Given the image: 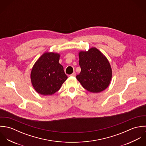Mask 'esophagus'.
Listing matches in <instances>:
<instances>
[{
	"label": "esophagus",
	"mask_w": 146,
	"mask_h": 146,
	"mask_svg": "<svg viewBox=\"0 0 146 146\" xmlns=\"http://www.w3.org/2000/svg\"><path fill=\"white\" fill-rule=\"evenodd\" d=\"M70 76H76V73H75V72H74L72 74H71L70 75Z\"/></svg>",
	"instance_id": "esophagus-1"
}]
</instances>
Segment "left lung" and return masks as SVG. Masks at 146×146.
Instances as JSON below:
<instances>
[{
	"instance_id": "left-lung-1",
	"label": "left lung",
	"mask_w": 146,
	"mask_h": 146,
	"mask_svg": "<svg viewBox=\"0 0 146 146\" xmlns=\"http://www.w3.org/2000/svg\"><path fill=\"white\" fill-rule=\"evenodd\" d=\"M80 73L76 79L84 88L92 93H100L109 85L112 69L107 58L96 48L79 53Z\"/></svg>"
}]
</instances>
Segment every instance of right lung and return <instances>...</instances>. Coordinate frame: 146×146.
Segmentation results:
<instances>
[{
	"mask_svg": "<svg viewBox=\"0 0 146 146\" xmlns=\"http://www.w3.org/2000/svg\"><path fill=\"white\" fill-rule=\"evenodd\" d=\"M60 57L58 53L45 52L34 64L30 78L34 88L39 94L52 95L67 79L59 63Z\"/></svg>",
	"mask_w": 146,
	"mask_h": 146,
	"instance_id": "add662e5",
	"label": "right lung"
}]
</instances>
